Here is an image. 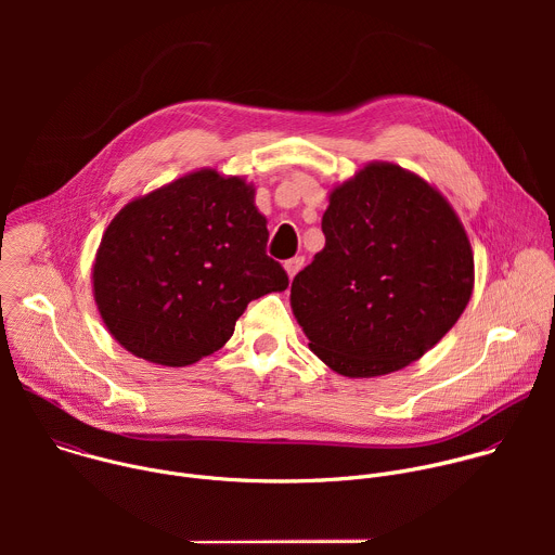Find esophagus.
Wrapping results in <instances>:
<instances>
[{
	"mask_svg": "<svg viewBox=\"0 0 555 555\" xmlns=\"http://www.w3.org/2000/svg\"><path fill=\"white\" fill-rule=\"evenodd\" d=\"M302 263H305V259H302V257H294V259L285 261V272H287V276H289V279H294V276H296V272L302 268Z\"/></svg>",
	"mask_w": 555,
	"mask_h": 555,
	"instance_id": "obj_1",
	"label": "esophagus"
}]
</instances>
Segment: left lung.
<instances>
[{"label":"left lung","mask_w":555,"mask_h":555,"mask_svg":"<svg viewBox=\"0 0 555 555\" xmlns=\"http://www.w3.org/2000/svg\"><path fill=\"white\" fill-rule=\"evenodd\" d=\"M325 248L292 281L309 349L345 377L400 371L459 321L474 255L450 202L417 173L369 163L330 193Z\"/></svg>","instance_id":"1"}]
</instances>
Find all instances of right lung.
<instances>
[{"label": "right lung", "mask_w": 555, "mask_h": 555, "mask_svg": "<svg viewBox=\"0 0 555 555\" xmlns=\"http://www.w3.org/2000/svg\"><path fill=\"white\" fill-rule=\"evenodd\" d=\"M242 176L199 169L125 204L92 266L101 319L129 353L186 366L221 349L248 302L287 287Z\"/></svg>", "instance_id": "1"}]
</instances>
